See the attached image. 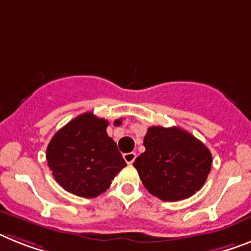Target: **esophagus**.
Returning <instances> with one entry per match:
<instances>
[{"label":"esophagus","mask_w":251,"mask_h":251,"mask_svg":"<svg viewBox=\"0 0 251 251\" xmlns=\"http://www.w3.org/2000/svg\"><path fill=\"white\" fill-rule=\"evenodd\" d=\"M123 158L127 164H132V163L136 160V154H134V152H127V154L123 155Z\"/></svg>","instance_id":"esophagus-1"}]
</instances>
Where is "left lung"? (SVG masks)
Segmentation results:
<instances>
[{
  "label": "left lung",
  "instance_id": "1",
  "mask_svg": "<svg viewBox=\"0 0 251 251\" xmlns=\"http://www.w3.org/2000/svg\"><path fill=\"white\" fill-rule=\"evenodd\" d=\"M145 152L136 159L141 181L151 195L178 201L202 187L212 168V154L201 141L178 127H150Z\"/></svg>",
  "mask_w": 251,
  "mask_h": 251
}]
</instances>
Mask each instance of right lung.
<instances>
[{"label":"right lung","instance_id":"obj_1","mask_svg":"<svg viewBox=\"0 0 251 251\" xmlns=\"http://www.w3.org/2000/svg\"><path fill=\"white\" fill-rule=\"evenodd\" d=\"M122 123V119L115 121ZM109 122L93 113L74 118L51 138L46 159L64 190L80 198H96L126 167L117 144L106 133Z\"/></svg>","mask_w":251,"mask_h":251}]
</instances>
